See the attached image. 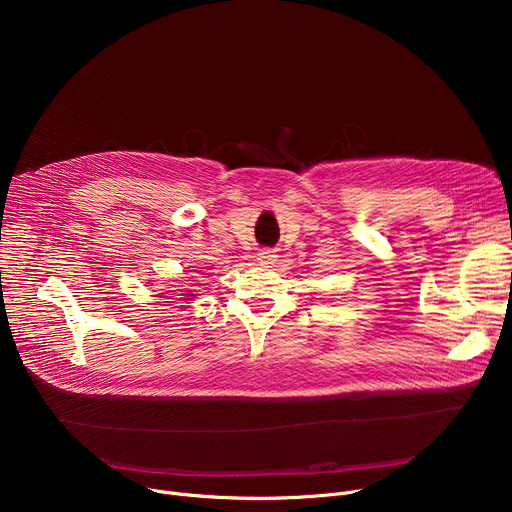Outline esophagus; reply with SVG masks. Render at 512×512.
Here are the masks:
<instances>
[{"label": "esophagus", "mask_w": 512, "mask_h": 512, "mask_svg": "<svg viewBox=\"0 0 512 512\" xmlns=\"http://www.w3.org/2000/svg\"><path fill=\"white\" fill-rule=\"evenodd\" d=\"M276 253L274 251H270V249H263V251H259L257 253V261L261 263V265H265V267H270V265H274L276 263Z\"/></svg>", "instance_id": "34e87169"}]
</instances>
